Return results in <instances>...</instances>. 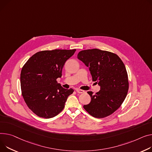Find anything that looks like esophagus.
Masks as SVG:
<instances>
[{
	"mask_svg": "<svg viewBox=\"0 0 152 152\" xmlns=\"http://www.w3.org/2000/svg\"><path fill=\"white\" fill-rule=\"evenodd\" d=\"M76 92L78 93V94H83V93H84V90H80V89H78L77 88L76 90Z\"/></svg>",
	"mask_w": 152,
	"mask_h": 152,
	"instance_id": "obj_1",
	"label": "esophagus"
}]
</instances>
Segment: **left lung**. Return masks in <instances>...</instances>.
Listing matches in <instances>:
<instances>
[{
    "instance_id": "8db88e82",
    "label": "left lung",
    "mask_w": 152,
    "mask_h": 152,
    "mask_svg": "<svg viewBox=\"0 0 152 152\" xmlns=\"http://www.w3.org/2000/svg\"><path fill=\"white\" fill-rule=\"evenodd\" d=\"M77 58L88 67L92 80L100 86V90L95 94L87 92L91 102L84 108L95 118L112 114L123 103L129 88L128 74L122 60L114 53L98 49L81 50Z\"/></svg>"
}]
</instances>
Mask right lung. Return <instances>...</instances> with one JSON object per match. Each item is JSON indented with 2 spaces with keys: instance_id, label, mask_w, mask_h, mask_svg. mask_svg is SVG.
Instances as JSON below:
<instances>
[{
  "instance_id": "1",
  "label": "right lung",
  "mask_w": 152,
  "mask_h": 152,
  "mask_svg": "<svg viewBox=\"0 0 152 152\" xmlns=\"http://www.w3.org/2000/svg\"><path fill=\"white\" fill-rule=\"evenodd\" d=\"M76 49H54L35 53L23 66L21 72L22 95L28 108L37 115L50 118L64 109L67 98L74 92L57 81L62 68Z\"/></svg>"
}]
</instances>
